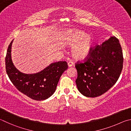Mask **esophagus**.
Here are the masks:
<instances>
[{
    "label": "esophagus",
    "mask_w": 131,
    "mask_h": 131,
    "mask_svg": "<svg viewBox=\"0 0 131 131\" xmlns=\"http://www.w3.org/2000/svg\"><path fill=\"white\" fill-rule=\"evenodd\" d=\"M74 63H73L72 61H69V62H68V67H72V66H74Z\"/></svg>",
    "instance_id": "1"
}]
</instances>
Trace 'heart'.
<instances>
[{
    "label": "heart",
    "mask_w": 131,
    "mask_h": 131,
    "mask_svg": "<svg viewBox=\"0 0 131 131\" xmlns=\"http://www.w3.org/2000/svg\"><path fill=\"white\" fill-rule=\"evenodd\" d=\"M93 37L80 30L71 31L66 38V44L73 47L71 53L75 59L82 60L88 56L92 49Z\"/></svg>",
    "instance_id": "obj_1"
}]
</instances>
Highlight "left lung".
Masks as SVG:
<instances>
[{
  "mask_svg": "<svg viewBox=\"0 0 131 131\" xmlns=\"http://www.w3.org/2000/svg\"><path fill=\"white\" fill-rule=\"evenodd\" d=\"M123 55L119 41L111 37L91 50L84 63L76 64V82L80 93L96 97L109 90L117 81L123 66Z\"/></svg>",
  "mask_w": 131,
  "mask_h": 131,
  "instance_id": "1",
  "label": "left lung"
}]
</instances>
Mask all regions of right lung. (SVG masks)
<instances>
[{"instance_id": "obj_1", "label": "right lung", "mask_w": 131, "mask_h": 131, "mask_svg": "<svg viewBox=\"0 0 131 131\" xmlns=\"http://www.w3.org/2000/svg\"><path fill=\"white\" fill-rule=\"evenodd\" d=\"M13 40L8 45L5 59L6 72L9 79L20 92L31 99H48L54 93L61 75L68 68L67 62H55L36 74H25L19 71L13 63Z\"/></svg>"}]
</instances>
